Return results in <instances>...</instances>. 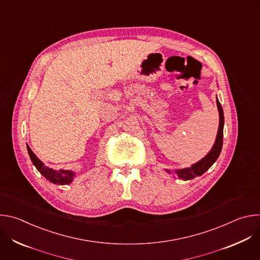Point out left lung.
Listing matches in <instances>:
<instances>
[{"mask_svg":"<svg viewBox=\"0 0 260 260\" xmlns=\"http://www.w3.org/2000/svg\"><path fill=\"white\" fill-rule=\"evenodd\" d=\"M217 108L219 111V128L216 137L215 144L213 145L211 151L200 161L192 165L190 168L182 169V170H176L175 173L178 175L180 179L183 180H191L197 176H202L206 171H208L212 165L217 160V158L220 155L221 149H222V144H223V125H224V115H223V110H222L221 104L219 103L218 99L216 100ZM168 173L170 171L167 170Z\"/></svg>","mask_w":260,"mask_h":260,"instance_id":"1","label":"left lung"}]
</instances>
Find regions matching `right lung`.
<instances>
[{
    "instance_id": "add662e5",
    "label": "right lung",
    "mask_w": 260,
    "mask_h": 260,
    "mask_svg": "<svg viewBox=\"0 0 260 260\" xmlns=\"http://www.w3.org/2000/svg\"><path fill=\"white\" fill-rule=\"evenodd\" d=\"M26 148H27V152L31 162L34 164L36 169L38 170L41 173V175H43L48 181L58 185H66V184L72 183V181L74 180V177H75V173L69 170L56 171L44 166V164L35 155V153L31 151V149L28 147L27 144H26Z\"/></svg>"
}]
</instances>
